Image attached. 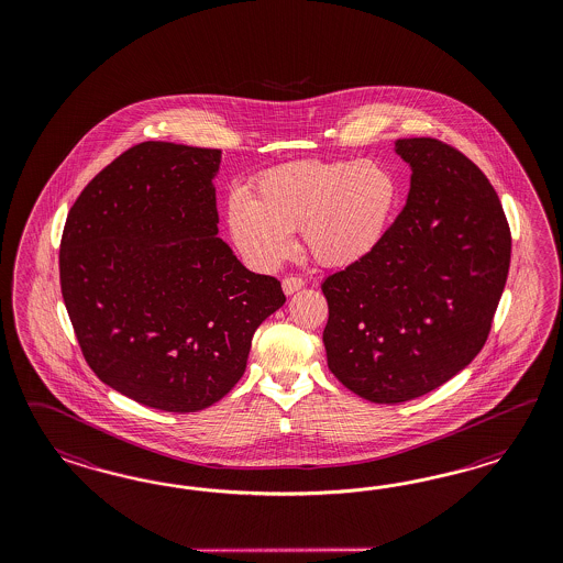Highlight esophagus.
I'll use <instances>...</instances> for the list:
<instances>
[{
  "instance_id": "obj_1",
  "label": "esophagus",
  "mask_w": 563,
  "mask_h": 563,
  "mask_svg": "<svg viewBox=\"0 0 563 563\" xmlns=\"http://www.w3.org/2000/svg\"><path fill=\"white\" fill-rule=\"evenodd\" d=\"M303 287H306V280L301 276H287V278H283V290L287 295H292V292H297V290L303 289Z\"/></svg>"
}]
</instances>
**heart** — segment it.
<instances>
[{
	"label": "heart",
	"mask_w": 563,
	"mask_h": 563,
	"mask_svg": "<svg viewBox=\"0 0 563 563\" xmlns=\"http://www.w3.org/2000/svg\"><path fill=\"white\" fill-rule=\"evenodd\" d=\"M400 205V181L377 161H295L257 177L250 200L233 198L227 227L241 256L273 268L301 231L309 256L342 268L374 254Z\"/></svg>",
	"instance_id": "heart-1"
}]
</instances>
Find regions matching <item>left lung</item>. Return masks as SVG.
<instances>
[{
	"label": "left lung",
	"mask_w": 563,
	"mask_h": 563,
	"mask_svg": "<svg viewBox=\"0 0 563 563\" xmlns=\"http://www.w3.org/2000/svg\"><path fill=\"white\" fill-rule=\"evenodd\" d=\"M407 206L374 254L322 285L325 357L342 386L377 405L440 388L489 336L511 238L494 186L435 137L396 140Z\"/></svg>",
	"instance_id": "left-lung-1"
}]
</instances>
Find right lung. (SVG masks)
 Here are the masks:
<instances>
[{
	"label": "right lung",
	"mask_w": 563,
	"mask_h": 563,
	"mask_svg": "<svg viewBox=\"0 0 563 563\" xmlns=\"http://www.w3.org/2000/svg\"><path fill=\"white\" fill-rule=\"evenodd\" d=\"M219 165L214 148L142 142L82 189L64 227L62 295L86 363L151 409L219 402L287 301L217 238Z\"/></svg>",
	"instance_id": "right-lung-1"
}]
</instances>
